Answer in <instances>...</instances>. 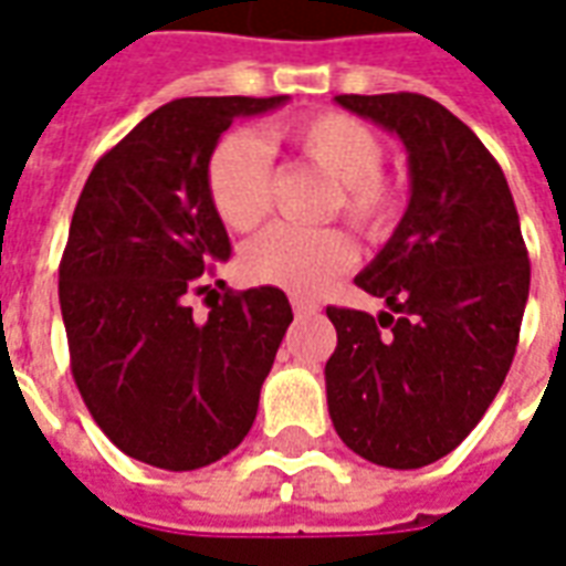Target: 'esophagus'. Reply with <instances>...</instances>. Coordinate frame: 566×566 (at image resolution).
Here are the masks:
<instances>
[{"mask_svg":"<svg viewBox=\"0 0 566 566\" xmlns=\"http://www.w3.org/2000/svg\"><path fill=\"white\" fill-rule=\"evenodd\" d=\"M292 311H295V316H311V313H316V311H319V307H316L313 301L298 298V295H292Z\"/></svg>","mask_w":566,"mask_h":566,"instance_id":"34e87169","label":"esophagus"}]
</instances>
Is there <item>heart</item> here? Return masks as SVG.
I'll use <instances>...</instances> for the list:
<instances>
[{
	"mask_svg": "<svg viewBox=\"0 0 566 566\" xmlns=\"http://www.w3.org/2000/svg\"><path fill=\"white\" fill-rule=\"evenodd\" d=\"M274 135L334 180L325 201L328 217L344 213V220L370 241L395 232L403 213V192L382 175L386 144L365 119L323 111L283 123ZM205 184L217 217L232 232H250L265 220L274 201L271 153L250 132H232L210 153ZM353 243L337 229H295L280 222L243 247L241 271L253 283L316 295L353 265Z\"/></svg>",
	"mask_w": 566,
	"mask_h": 566,
	"instance_id": "heart-1",
	"label": "heart"
}]
</instances>
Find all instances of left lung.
I'll list each match as a JSON object with an SVG mask.
<instances>
[{"label": "left lung", "mask_w": 566, "mask_h": 566, "mask_svg": "<svg viewBox=\"0 0 566 566\" xmlns=\"http://www.w3.org/2000/svg\"><path fill=\"white\" fill-rule=\"evenodd\" d=\"M337 105L401 138L413 196L356 277L391 313L325 311L337 328L328 413L356 455L424 468L501 391L531 289L527 247L501 165L452 111L419 93L337 96Z\"/></svg>", "instance_id": "left-lung-1"}]
</instances>
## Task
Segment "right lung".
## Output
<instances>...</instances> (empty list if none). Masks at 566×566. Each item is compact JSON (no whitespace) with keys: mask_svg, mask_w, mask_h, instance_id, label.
<instances>
[{"mask_svg":"<svg viewBox=\"0 0 566 566\" xmlns=\"http://www.w3.org/2000/svg\"><path fill=\"white\" fill-rule=\"evenodd\" d=\"M289 96L175 98L90 171L60 262L72 377L129 458L163 470L220 461L253 428L259 391L292 323L277 286L198 295L232 243L208 198V159L238 117Z\"/></svg>","mask_w":566,"mask_h":566,"instance_id":"obj_1","label":"right lung"}]
</instances>
